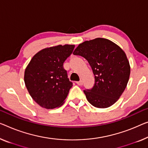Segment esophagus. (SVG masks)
Instances as JSON below:
<instances>
[{"mask_svg": "<svg viewBox=\"0 0 148 148\" xmlns=\"http://www.w3.org/2000/svg\"><path fill=\"white\" fill-rule=\"evenodd\" d=\"M76 84H78V85H79V86H81V85H82L83 82L82 81V80L78 81V82H76Z\"/></svg>", "mask_w": 148, "mask_h": 148, "instance_id": "34e87169", "label": "esophagus"}]
</instances>
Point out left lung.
I'll return each instance as SVG.
<instances>
[{
	"label": "left lung",
	"mask_w": 148,
	"mask_h": 148,
	"mask_svg": "<svg viewBox=\"0 0 148 148\" xmlns=\"http://www.w3.org/2000/svg\"><path fill=\"white\" fill-rule=\"evenodd\" d=\"M73 54L86 59L93 71L94 86L84 90L88 102L99 108L116 102L130 74L129 62L122 48L109 40L98 38L79 45Z\"/></svg>",
	"instance_id": "8db88e82"
}]
</instances>
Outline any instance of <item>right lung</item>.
I'll list each match as a JSON object with an SVG mask.
<instances>
[{
  "mask_svg": "<svg viewBox=\"0 0 148 148\" xmlns=\"http://www.w3.org/2000/svg\"><path fill=\"white\" fill-rule=\"evenodd\" d=\"M74 45L53 46L32 57L25 72V83L30 95L41 107L54 109L63 104L72 86L64 62Z\"/></svg>",
  "mask_w": 148,
  "mask_h": 148,
  "instance_id": "right-lung-1",
  "label": "right lung"
}]
</instances>
